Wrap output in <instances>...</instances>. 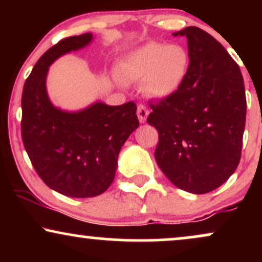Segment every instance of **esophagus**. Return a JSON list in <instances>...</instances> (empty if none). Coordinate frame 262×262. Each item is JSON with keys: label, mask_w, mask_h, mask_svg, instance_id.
<instances>
[{"label": "esophagus", "mask_w": 262, "mask_h": 262, "mask_svg": "<svg viewBox=\"0 0 262 262\" xmlns=\"http://www.w3.org/2000/svg\"><path fill=\"white\" fill-rule=\"evenodd\" d=\"M137 114H138V118H139V122L145 123L146 118H148L149 116V110L145 106H143V104H139L137 110Z\"/></svg>", "instance_id": "obj_1"}]
</instances>
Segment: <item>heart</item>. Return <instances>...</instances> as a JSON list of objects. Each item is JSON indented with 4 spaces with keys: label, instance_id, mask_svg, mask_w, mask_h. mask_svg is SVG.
<instances>
[{
    "label": "heart",
    "instance_id": "1",
    "mask_svg": "<svg viewBox=\"0 0 262 262\" xmlns=\"http://www.w3.org/2000/svg\"><path fill=\"white\" fill-rule=\"evenodd\" d=\"M188 50L182 44L149 41L125 54L117 65L118 83L143 82L151 98H167L181 89L189 70Z\"/></svg>",
    "mask_w": 262,
    "mask_h": 262
}]
</instances>
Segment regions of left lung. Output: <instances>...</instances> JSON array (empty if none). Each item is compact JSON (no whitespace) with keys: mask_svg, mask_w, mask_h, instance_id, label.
<instances>
[{"mask_svg":"<svg viewBox=\"0 0 262 262\" xmlns=\"http://www.w3.org/2000/svg\"><path fill=\"white\" fill-rule=\"evenodd\" d=\"M188 75L175 95L150 103L159 132L155 160L176 187L208 193L233 175L242 156L245 87L239 65L212 35L187 27Z\"/></svg>","mask_w":262,"mask_h":262,"instance_id":"1","label":"left lung"}]
</instances>
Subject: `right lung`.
Here are the masks:
<instances>
[{
  "instance_id": "add662e5",
  "label": "right lung",
  "mask_w": 262,
  "mask_h": 262,
  "mask_svg": "<svg viewBox=\"0 0 262 262\" xmlns=\"http://www.w3.org/2000/svg\"><path fill=\"white\" fill-rule=\"evenodd\" d=\"M92 38L91 33L69 37L47 50L22 93V140L33 167L48 187L75 198L98 196L110 187L123 144L139 127L134 102H96L66 112L48 97L49 66L64 54L85 48Z\"/></svg>"
}]
</instances>
